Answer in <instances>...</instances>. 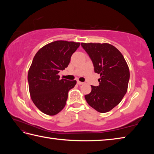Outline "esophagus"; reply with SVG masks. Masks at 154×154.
Instances as JSON below:
<instances>
[{
  "label": "esophagus",
  "instance_id": "1",
  "mask_svg": "<svg viewBox=\"0 0 154 154\" xmlns=\"http://www.w3.org/2000/svg\"><path fill=\"white\" fill-rule=\"evenodd\" d=\"M83 82H79V81H77V84L78 85H83Z\"/></svg>",
  "mask_w": 154,
  "mask_h": 154
}]
</instances>
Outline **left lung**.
Returning a JSON list of instances; mask_svg holds the SVG:
<instances>
[{"label":"left lung","instance_id":"left-lung-1","mask_svg":"<svg viewBox=\"0 0 154 154\" xmlns=\"http://www.w3.org/2000/svg\"><path fill=\"white\" fill-rule=\"evenodd\" d=\"M92 61L94 72L100 74L99 85L85 96L90 106L106 113L121 102L128 90L129 68L123 55L109 43H81Z\"/></svg>","mask_w":154,"mask_h":154}]
</instances>
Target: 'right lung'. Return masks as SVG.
Segmentation results:
<instances>
[{
	"mask_svg": "<svg viewBox=\"0 0 154 154\" xmlns=\"http://www.w3.org/2000/svg\"><path fill=\"white\" fill-rule=\"evenodd\" d=\"M80 43L56 41L47 44L34 57L28 73L31 99L43 113L55 116L66 105L69 91L77 82L60 79L58 73L71 61Z\"/></svg>",
	"mask_w": 154,
	"mask_h": 154,
	"instance_id": "obj_1",
	"label": "right lung"
}]
</instances>
